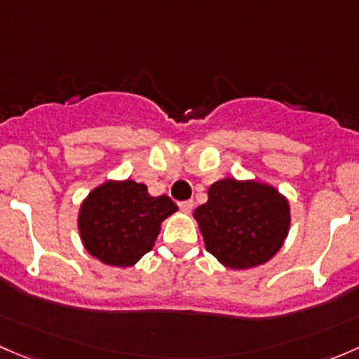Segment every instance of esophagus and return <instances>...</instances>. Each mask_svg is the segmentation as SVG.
I'll list each match as a JSON object with an SVG mask.
<instances>
[{
    "mask_svg": "<svg viewBox=\"0 0 359 359\" xmlns=\"http://www.w3.org/2000/svg\"><path fill=\"white\" fill-rule=\"evenodd\" d=\"M178 205H180L181 210H184V212H190L191 207H194V202H191V201H183V202H180Z\"/></svg>",
    "mask_w": 359,
    "mask_h": 359,
    "instance_id": "esophagus-1",
    "label": "esophagus"
}]
</instances>
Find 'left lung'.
<instances>
[{"mask_svg": "<svg viewBox=\"0 0 359 359\" xmlns=\"http://www.w3.org/2000/svg\"><path fill=\"white\" fill-rule=\"evenodd\" d=\"M207 252L221 264L247 269L269 261L289 231V202L257 181L221 180L195 209Z\"/></svg>", "mask_w": 359, "mask_h": 359, "instance_id": "1", "label": "left lung"}]
</instances>
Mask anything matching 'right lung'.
<instances>
[{"mask_svg":"<svg viewBox=\"0 0 359 359\" xmlns=\"http://www.w3.org/2000/svg\"><path fill=\"white\" fill-rule=\"evenodd\" d=\"M176 210L168 195L152 197L143 183L109 181L81 205V238L93 257L126 268L152 250L162 219Z\"/></svg>","mask_w":359,"mask_h":359,"instance_id":"1","label":"right lung"}]
</instances>
